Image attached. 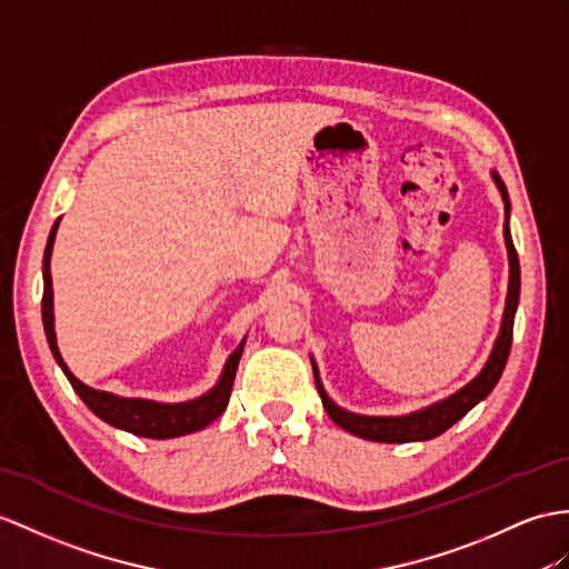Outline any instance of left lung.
<instances>
[{
  "label": "left lung",
  "instance_id": "left-lung-1",
  "mask_svg": "<svg viewBox=\"0 0 569 569\" xmlns=\"http://www.w3.org/2000/svg\"><path fill=\"white\" fill-rule=\"evenodd\" d=\"M497 186H500L502 200H505V212H507V221H509V196H507V186L502 183V178L495 173ZM505 241H507V251H509V292H507V307H505V321H502V330L500 338L495 342V350L488 359V365L478 373V377L470 381L468 386L459 393H453L451 398L441 400V403L425 408L420 412L412 415H403V418H367V415H355L338 408L332 400L326 396L321 381H318V371L313 365V377H316V389L321 393L323 408L330 415V420L336 422L338 427L348 429L350 435H357L362 439H371V441H386V445H403V441H425V439H435L441 432H447L451 425L459 422L463 415L478 406L480 400L488 396L495 383L500 381L505 365L509 359V350H511V336H515V313H517V303H519V289H521V274H519V256L515 241H511L509 227L505 224Z\"/></svg>",
  "mask_w": 569,
  "mask_h": 569
}]
</instances>
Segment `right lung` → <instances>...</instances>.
<instances>
[{
  "instance_id": "1",
  "label": "right lung",
  "mask_w": 569,
  "mask_h": 569,
  "mask_svg": "<svg viewBox=\"0 0 569 569\" xmlns=\"http://www.w3.org/2000/svg\"><path fill=\"white\" fill-rule=\"evenodd\" d=\"M54 231H58V221H54L48 237L46 256H43V326H46V338L50 342V350L62 367L64 377L72 383V389L79 393V398L91 408V412L99 415L101 420L108 425L120 427L124 432H132L137 437H149V439H171V437H183L190 432H198V429L214 422L221 412L227 410L229 396L233 389V379H237V367L243 352V345L239 350L227 359V367L221 371V379L210 393H204L196 400H188V403H154V400H142V398H118L113 393L89 389L87 383H81L72 371L67 369L62 362L58 340H54L52 330V280H50V253H52V241Z\"/></svg>"
}]
</instances>
